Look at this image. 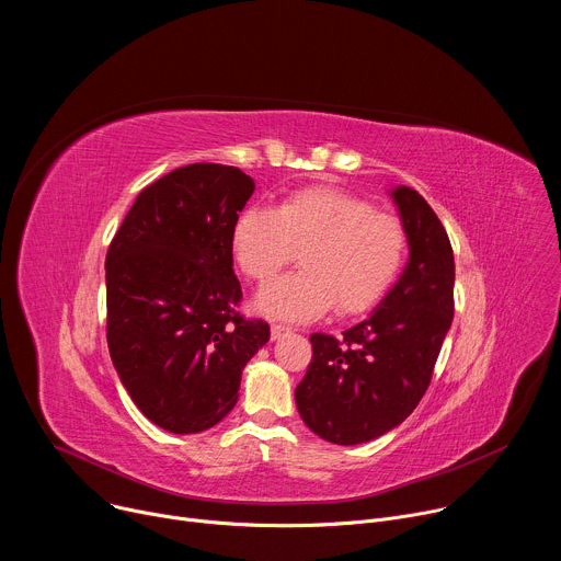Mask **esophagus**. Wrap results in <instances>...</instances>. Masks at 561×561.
Segmentation results:
<instances>
[{"label": "esophagus", "mask_w": 561, "mask_h": 561, "mask_svg": "<svg viewBox=\"0 0 561 561\" xmlns=\"http://www.w3.org/2000/svg\"><path fill=\"white\" fill-rule=\"evenodd\" d=\"M288 331H290V329L284 327V324H273V327H271V337H273V340H279V337H284Z\"/></svg>", "instance_id": "1"}]
</instances>
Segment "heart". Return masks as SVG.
<instances>
[{
	"instance_id": "b5f03b06",
	"label": "heart",
	"mask_w": 561,
	"mask_h": 561,
	"mask_svg": "<svg viewBox=\"0 0 561 561\" xmlns=\"http://www.w3.org/2000/svg\"><path fill=\"white\" fill-rule=\"evenodd\" d=\"M409 237L397 215L337 188H304L279 206H247L230 249L242 273L264 284L299 251V271L268 284L255 299L264 314L290 322L375 308L404 266Z\"/></svg>"
}]
</instances>
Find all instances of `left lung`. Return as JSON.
Masks as SVG:
<instances>
[{
  "label": "left lung",
  "mask_w": 561,
  "mask_h": 561,
  "mask_svg": "<svg viewBox=\"0 0 561 561\" xmlns=\"http://www.w3.org/2000/svg\"><path fill=\"white\" fill-rule=\"evenodd\" d=\"M409 237V264L379 306L342 337L310 335L312 359L295 388L304 424L322 439L355 446L402 424L424 397L455 301L450 239L428 202L390 191Z\"/></svg>",
  "instance_id": "left-lung-1"
}]
</instances>
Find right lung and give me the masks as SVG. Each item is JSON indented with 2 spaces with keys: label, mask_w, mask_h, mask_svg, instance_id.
I'll return each instance as SVG.
<instances>
[{
  "label": "right lung",
  "mask_w": 561,
  "mask_h": 561,
  "mask_svg": "<svg viewBox=\"0 0 561 561\" xmlns=\"http://www.w3.org/2000/svg\"><path fill=\"white\" fill-rule=\"evenodd\" d=\"M255 191L234 167L188 164L146 186L106 253V340L135 407L159 428L202 433L239 397L264 319L237 312L230 234Z\"/></svg>",
  "instance_id": "obj_1"
}]
</instances>
